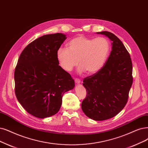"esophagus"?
<instances>
[{
	"mask_svg": "<svg viewBox=\"0 0 148 148\" xmlns=\"http://www.w3.org/2000/svg\"><path fill=\"white\" fill-rule=\"evenodd\" d=\"M74 80H75V84H79L81 82V81L79 79H75Z\"/></svg>",
	"mask_w": 148,
	"mask_h": 148,
	"instance_id": "obj_1",
	"label": "esophagus"
}]
</instances>
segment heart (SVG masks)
<instances>
[{
  "label": "heart",
  "mask_w": 148,
  "mask_h": 148,
  "mask_svg": "<svg viewBox=\"0 0 148 148\" xmlns=\"http://www.w3.org/2000/svg\"><path fill=\"white\" fill-rule=\"evenodd\" d=\"M66 47L57 51L60 66L70 72L79 63V73L86 71L88 74L96 73L103 66L111 47L110 41L104 37L90 38L82 35L70 40Z\"/></svg>",
  "instance_id": "obj_1"
}]
</instances>
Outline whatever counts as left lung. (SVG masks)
Listing matches in <instances>:
<instances>
[{
	"mask_svg": "<svg viewBox=\"0 0 148 148\" xmlns=\"http://www.w3.org/2000/svg\"><path fill=\"white\" fill-rule=\"evenodd\" d=\"M112 41V51L103 66L83 80L86 96L82 102L86 116L103 121L116 116L125 107L133 82L130 56L119 38L112 33L97 32Z\"/></svg>",
	"mask_w": 148,
	"mask_h": 148,
	"instance_id": "8db88e82",
	"label": "left lung"
}]
</instances>
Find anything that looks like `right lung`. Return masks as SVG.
I'll return each mask as SVG.
<instances>
[{
    "label": "right lung",
    "instance_id": "right-lung-1",
    "mask_svg": "<svg viewBox=\"0 0 148 148\" xmlns=\"http://www.w3.org/2000/svg\"><path fill=\"white\" fill-rule=\"evenodd\" d=\"M66 39L61 33L43 35L27 45L18 59L14 75L16 96L35 117L56 114L63 94L75 86L71 75L58 65L56 56Z\"/></svg>",
    "mask_w": 148,
    "mask_h": 148
}]
</instances>
